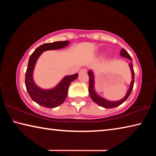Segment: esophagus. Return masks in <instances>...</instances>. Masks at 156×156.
Here are the masks:
<instances>
[{
	"mask_svg": "<svg viewBox=\"0 0 156 156\" xmlns=\"http://www.w3.org/2000/svg\"><path fill=\"white\" fill-rule=\"evenodd\" d=\"M82 72L86 73V72H87V69H84V68L81 69L80 70V73H82Z\"/></svg>",
	"mask_w": 156,
	"mask_h": 156,
	"instance_id": "esophagus-1",
	"label": "esophagus"
}]
</instances>
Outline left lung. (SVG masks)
<instances>
[{
	"label": "left lung",
	"instance_id": "1",
	"mask_svg": "<svg viewBox=\"0 0 156 156\" xmlns=\"http://www.w3.org/2000/svg\"><path fill=\"white\" fill-rule=\"evenodd\" d=\"M120 56H122L123 57H125L126 58L129 59L132 61L131 57L130 56V55L128 54V52L126 51L125 49H121V51L120 53ZM130 68L131 70V73H132V81L131 83V85L130 87H129V90L126 93V96L123 98L122 100H119V101H116V102H112V101H108V100H105L102 98H100V96H98L96 94V92L94 91V75L92 73L91 71H89L88 72V75H89V94H90V96L92 100L94 102H96V104H98L100 106H101L102 107L107 108V109H109V108H113V107H116L118 106H119L121 104H122L125 100L128 98L129 95L131 94L132 89H133V84H134V78H135V73H134V70H133V67L132 63L130 62Z\"/></svg>",
	"mask_w": 156,
	"mask_h": 156
}]
</instances>
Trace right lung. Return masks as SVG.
<instances>
[{"label": "right lung", "instance_id": "right-lung-1", "mask_svg": "<svg viewBox=\"0 0 156 156\" xmlns=\"http://www.w3.org/2000/svg\"><path fill=\"white\" fill-rule=\"evenodd\" d=\"M69 41H58L44 43L36 49L30 57L27 69L25 73V86L29 95L34 102L47 108H54L64 102L67 97L70 83L78 78V74L67 76L56 87L50 90H43L37 87L33 80V70L36 62L44 51L50 49H58L67 46Z\"/></svg>", "mask_w": 156, "mask_h": 156}]
</instances>
